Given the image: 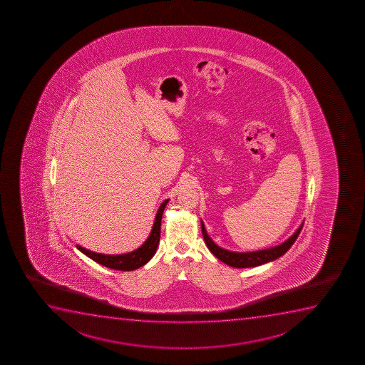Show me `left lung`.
<instances>
[{
	"mask_svg": "<svg viewBox=\"0 0 365 365\" xmlns=\"http://www.w3.org/2000/svg\"><path fill=\"white\" fill-rule=\"evenodd\" d=\"M302 228H303V223L294 232V235H292V237H289L284 243L277 245V247H274V248L250 252V253H235V252H230V250L220 248L219 245H215L210 237L207 236L205 226L202 222V237H204L206 245H207V248H209L211 253L214 254L215 257L220 259L225 264H227V265L232 266V267H238V269L262 265V264L272 262L274 259L282 257L283 254L286 253L288 249L291 248L292 245L296 242L297 238L299 236L300 231H302Z\"/></svg>",
	"mask_w": 365,
	"mask_h": 365,
	"instance_id": "obj_1",
	"label": "left lung"
}]
</instances>
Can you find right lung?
<instances>
[{"mask_svg": "<svg viewBox=\"0 0 365 365\" xmlns=\"http://www.w3.org/2000/svg\"><path fill=\"white\" fill-rule=\"evenodd\" d=\"M168 200L161 204L158 210L156 217H155L154 226L151 230L150 236L145 240V243L138 248L134 252L128 254H122V255H105V254L94 253L88 249L83 248L81 245H77V248L86 254V257H91L94 262L101 265L113 269V270L132 271L135 270L140 266L145 265L146 262L150 260L156 253V249L160 242V227H161V219H163V210L166 207Z\"/></svg>", "mask_w": 365, "mask_h": 365, "instance_id": "add662e5", "label": "right lung"}]
</instances>
